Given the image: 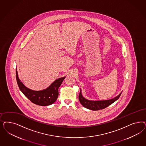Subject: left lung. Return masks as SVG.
<instances>
[{
	"mask_svg": "<svg viewBox=\"0 0 146 146\" xmlns=\"http://www.w3.org/2000/svg\"><path fill=\"white\" fill-rule=\"evenodd\" d=\"M80 90V94H79V100L80 104L85 108L89 109L93 111H97L102 110L107 108L109 105L115 102L117 100L119 99L122 92L118 94L115 97L112 99L105 100H90L89 99H86L83 96Z\"/></svg>",
	"mask_w": 146,
	"mask_h": 146,
	"instance_id": "1",
	"label": "left lung"
}]
</instances>
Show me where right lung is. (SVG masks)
Here are the masks:
<instances>
[{"mask_svg": "<svg viewBox=\"0 0 146 146\" xmlns=\"http://www.w3.org/2000/svg\"><path fill=\"white\" fill-rule=\"evenodd\" d=\"M66 77L58 78L45 89L35 91L27 88L19 79L16 68V79L20 91L32 103L40 106H48L56 102L58 96V88Z\"/></svg>", "mask_w": 146, "mask_h": 146, "instance_id": "add662e5", "label": "right lung"}]
</instances>
